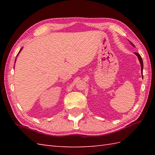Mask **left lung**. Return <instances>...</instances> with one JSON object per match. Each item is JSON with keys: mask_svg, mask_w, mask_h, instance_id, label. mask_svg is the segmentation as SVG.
Returning a JSON list of instances; mask_svg holds the SVG:
<instances>
[{"mask_svg": "<svg viewBox=\"0 0 155 155\" xmlns=\"http://www.w3.org/2000/svg\"><path fill=\"white\" fill-rule=\"evenodd\" d=\"M130 42V41H129ZM130 45H132L133 46L134 45H133V43L131 42H130ZM134 54H135L137 57H138V58H139V61H140V64H141V67H143V60H142V58H141V57H140V55L139 54V53H137V52H134Z\"/></svg>", "mask_w": 155, "mask_h": 155, "instance_id": "obj_1", "label": "left lung"}]
</instances>
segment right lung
<instances>
[{
	"mask_svg": "<svg viewBox=\"0 0 155 155\" xmlns=\"http://www.w3.org/2000/svg\"><path fill=\"white\" fill-rule=\"evenodd\" d=\"M21 49H22V48H21Z\"/></svg>",
	"mask_w": 155,
	"mask_h": 155,
	"instance_id": "obj_1",
	"label": "right lung"
}]
</instances>
